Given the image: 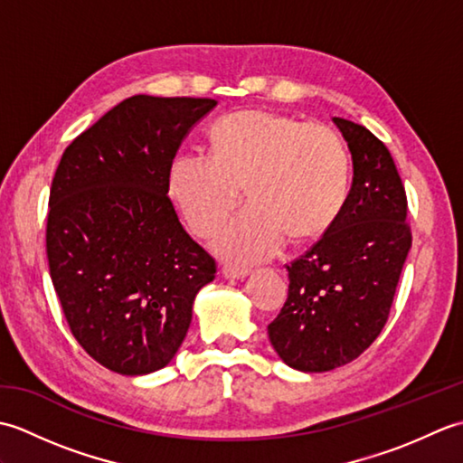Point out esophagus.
<instances>
[{"label":"esophagus","mask_w":463,"mask_h":463,"mask_svg":"<svg viewBox=\"0 0 463 463\" xmlns=\"http://www.w3.org/2000/svg\"><path fill=\"white\" fill-rule=\"evenodd\" d=\"M222 274H224V279H237V280H242V279L249 277L250 270L244 269V267H232V264H224V267H222Z\"/></svg>","instance_id":"1"}]
</instances>
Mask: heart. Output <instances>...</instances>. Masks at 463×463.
<instances>
[{"label": "heart", "mask_w": 463, "mask_h": 463, "mask_svg": "<svg viewBox=\"0 0 463 463\" xmlns=\"http://www.w3.org/2000/svg\"><path fill=\"white\" fill-rule=\"evenodd\" d=\"M213 155H179L169 171V194L191 231L209 237L242 196L250 203L214 239L224 259L257 262L288 237H320L348 196L350 156L328 125L302 123L274 111H239L211 129Z\"/></svg>", "instance_id": "heart-1"}]
</instances>
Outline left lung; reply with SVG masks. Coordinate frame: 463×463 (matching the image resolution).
<instances>
[{
  "mask_svg": "<svg viewBox=\"0 0 463 463\" xmlns=\"http://www.w3.org/2000/svg\"><path fill=\"white\" fill-rule=\"evenodd\" d=\"M352 155V186L338 219L288 270V298L269 324L284 364L328 372L356 360L388 320L411 247L398 169L376 135L332 119Z\"/></svg>",
  "mask_w": 463,
  "mask_h": 463,
  "instance_id": "left-lung-1",
  "label": "left lung"
}]
</instances>
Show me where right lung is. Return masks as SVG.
Instances as JSON below:
<instances>
[{
  "label": "right lung",
  "instance_id": "1",
  "mask_svg": "<svg viewBox=\"0 0 463 463\" xmlns=\"http://www.w3.org/2000/svg\"><path fill=\"white\" fill-rule=\"evenodd\" d=\"M214 99L135 95L67 146L47 213L49 274L75 340L123 376L165 368L216 264L169 199V171Z\"/></svg>",
  "mask_w": 463,
  "mask_h": 463
}]
</instances>
